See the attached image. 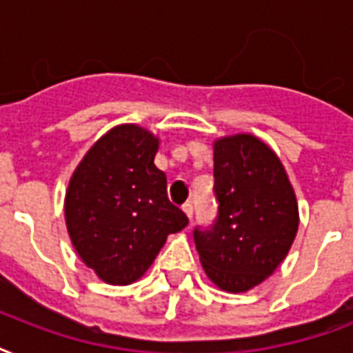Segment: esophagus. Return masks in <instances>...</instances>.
I'll use <instances>...</instances> for the list:
<instances>
[{
    "label": "esophagus",
    "mask_w": 353,
    "mask_h": 353,
    "mask_svg": "<svg viewBox=\"0 0 353 353\" xmlns=\"http://www.w3.org/2000/svg\"><path fill=\"white\" fill-rule=\"evenodd\" d=\"M181 209L185 210V214H187L188 218H190V220H192V214H194V205L190 203V201H185V203H183Z\"/></svg>",
    "instance_id": "1"
}]
</instances>
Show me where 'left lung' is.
<instances>
[{"label": "left lung", "instance_id": "1", "mask_svg": "<svg viewBox=\"0 0 353 353\" xmlns=\"http://www.w3.org/2000/svg\"><path fill=\"white\" fill-rule=\"evenodd\" d=\"M218 216L194 241L205 273L220 290L243 293L284 260L299 229V205L273 150L249 133L214 143Z\"/></svg>", "mask_w": 353, "mask_h": 353}]
</instances>
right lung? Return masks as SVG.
Here are the masks:
<instances>
[{
    "instance_id": "add662e5",
    "label": "right lung",
    "mask_w": 353,
    "mask_h": 353,
    "mask_svg": "<svg viewBox=\"0 0 353 353\" xmlns=\"http://www.w3.org/2000/svg\"><path fill=\"white\" fill-rule=\"evenodd\" d=\"M159 139L137 124L104 133L65 192V225L82 262L108 284L128 285L152 265L166 236L188 223L154 163Z\"/></svg>"
}]
</instances>
